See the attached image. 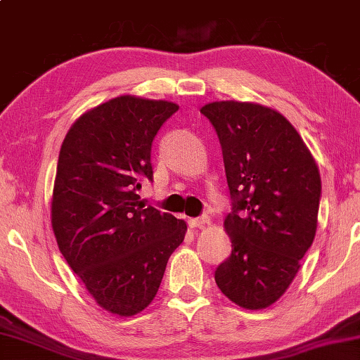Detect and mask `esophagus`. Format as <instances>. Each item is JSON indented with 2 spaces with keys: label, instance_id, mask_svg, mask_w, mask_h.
Masks as SVG:
<instances>
[{
  "label": "esophagus",
  "instance_id": "1",
  "mask_svg": "<svg viewBox=\"0 0 360 360\" xmlns=\"http://www.w3.org/2000/svg\"><path fill=\"white\" fill-rule=\"evenodd\" d=\"M209 217L207 215H202V217H197V219H188V226L191 228H201L205 224H207Z\"/></svg>",
  "mask_w": 360,
  "mask_h": 360
}]
</instances>
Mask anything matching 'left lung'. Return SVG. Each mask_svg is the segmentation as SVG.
<instances>
[{"label": "left lung", "instance_id": "left-lung-1", "mask_svg": "<svg viewBox=\"0 0 360 360\" xmlns=\"http://www.w3.org/2000/svg\"><path fill=\"white\" fill-rule=\"evenodd\" d=\"M200 112L217 132L233 200L224 224L233 248L215 269V283L243 309H266L288 290L315 239L318 165L276 110L221 101Z\"/></svg>", "mask_w": 360, "mask_h": 360}]
</instances>
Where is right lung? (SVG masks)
Returning <instances> with one entry per match:
<instances>
[{"label": "right lung", "instance_id": "1", "mask_svg": "<svg viewBox=\"0 0 360 360\" xmlns=\"http://www.w3.org/2000/svg\"><path fill=\"white\" fill-rule=\"evenodd\" d=\"M167 101L120 96L72 124L58 158L51 226L58 247L102 309L145 310L159 291L187 225L140 201L153 181L151 146L178 112Z\"/></svg>", "mask_w": 360, "mask_h": 360}]
</instances>
